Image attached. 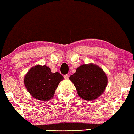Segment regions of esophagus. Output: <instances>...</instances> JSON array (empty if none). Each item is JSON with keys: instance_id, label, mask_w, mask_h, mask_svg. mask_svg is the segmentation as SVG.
<instances>
[{"instance_id": "1", "label": "esophagus", "mask_w": 134, "mask_h": 134, "mask_svg": "<svg viewBox=\"0 0 134 134\" xmlns=\"http://www.w3.org/2000/svg\"><path fill=\"white\" fill-rule=\"evenodd\" d=\"M63 77H64V79H66V80H67V79H69V75H68V74L64 75V76H63Z\"/></svg>"}]
</instances>
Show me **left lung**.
Returning a JSON list of instances; mask_svg holds the SVG:
<instances>
[{
    "instance_id": "1",
    "label": "left lung",
    "mask_w": 134,
    "mask_h": 134,
    "mask_svg": "<svg viewBox=\"0 0 134 134\" xmlns=\"http://www.w3.org/2000/svg\"><path fill=\"white\" fill-rule=\"evenodd\" d=\"M69 80L76 88L79 96L85 100H94L103 94L108 83L107 77L98 66L90 64L77 68Z\"/></svg>"
}]
</instances>
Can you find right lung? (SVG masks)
<instances>
[{"label":"right lung","mask_w":134,"mask_h":134,"mask_svg":"<svg viewBox=\"0 0 134 134\" xmlns=\"http://www.w3.org/2000/svg\"><path fill=\"white\" fill-rule=\"evenodd\" d=\"M63 79V77L59 72L52 73L49 67L37 65L28 72L24 83L34 98L48 101L53 97L58 85Z\"/></svg>","instance_id":"1"}]
</instances>
